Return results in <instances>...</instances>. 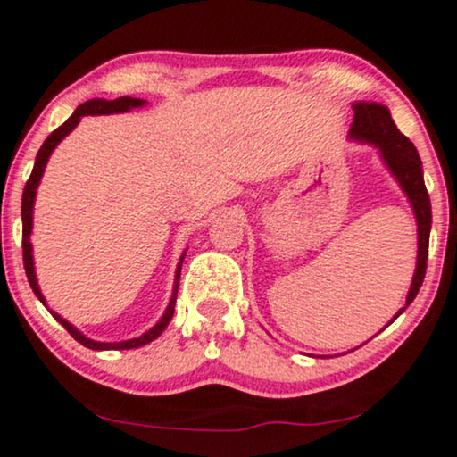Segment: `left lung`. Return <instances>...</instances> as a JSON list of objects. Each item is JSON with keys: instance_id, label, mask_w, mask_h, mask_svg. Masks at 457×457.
Returning a JSON list of instances; mask_svg holds the SVG:
<instances>
[{"instance_id": "8db88e82", "label": "left lung", "mask_w": 457, "mask_h": 457, "mask_svg": "<svg viewBox=\"0 0 457 457\" xmlns=\"http://www.w3.org/2000/svg\"><path fill=\"white\" fill-rule=\"evenodd\" d=\"M354 122L350 126V138L356 141L371 143L379 149L382 158L388 166V170L395 175L398 186L407 194L411 202L415 221H418V263H415V274L411 280V288L407 293V303L413 302L418 295L421 282L426 276V262H428V240H430V225H432V211H430V195L424 186V172H421V160L418 149L409 138L396 129L392 122L388 107L379 103H354ZM405 308L398 310L396 316H401ZM395 316V319H396ZM392 319L390 322H395ZM388 322V325H390Z\"/></svg>"}]
</instances>
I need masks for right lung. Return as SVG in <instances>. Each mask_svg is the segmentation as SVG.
Instances as JSON below:
<instances>
[{
	"instance_id": "add662e5",
	"label": "right lung",
	"mask_w": 457,
	"mask_h": 457,
	"mask_svg": "<svg viewBox=\"0 0 457 457\" xmlns=\"http://www.w3.org/2000/svg\"><path fill=\"white\" fill-rule=\"evenodd\" d=\"M145 105V101L143 99H132V96H120V99H113V101H105V99H92V101H86L75 109L71 118L67 120L65 124H61L59 129L54 132H50L48 138L44 141V145L39 147L37 152V158H36V166H33L31 170V177H29L27 186H25V192H22V206H21V215H22V263H25V274H27V280L29 285H31L33 293H36L39 302L46 305V299L42 295V291H39L37 287V278H36V268H33V248H31V240H29V236H31V228H33V202H36V194H37V186L39 181H42V175H44V169L46 164H48V158L50 154L54 152V147L59 145V143L65 138L69 132H71L75 126L79 124V120L84 118V115H109V113H124L129 112V109H135V107H143ZM183 257H186V253H183ZM183 257L181 262L177 265V274H175V293H172L170 297V303L169 308H166L164 316L155 322V325L149 328L147 333H143L141 337H135V339H129V342H115V344H105V342H95V339L86 337L75 328L71 322H67L62 316L56 314V312L50 310V314L54 316L56 320L61 322L62 327L67 328L69 335L75 339V342H79L86 348L90 350H130V348H138V345H145L149 342H154L155 337H160L162 331H164L166 327H169V322L172 319V314H175V302H177V288H179V278H181V263H183Z\"/></svg>"
}]
</instances>
